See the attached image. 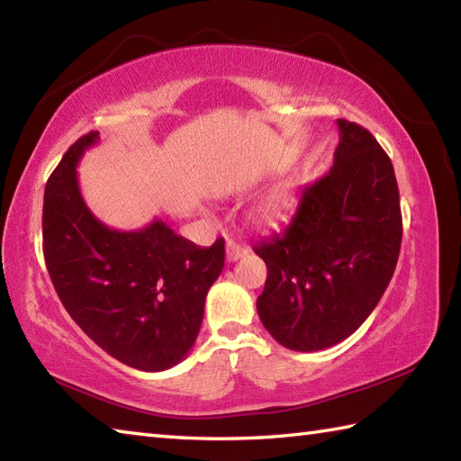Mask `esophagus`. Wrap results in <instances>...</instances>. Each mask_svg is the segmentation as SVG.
Here are the masks:
<instances>
[{
  "mask_svg": "<svg viewBox=\"0 0 461 461\" xmlns=\"http://www.w3.org/2000/svg\"><path fill=\"white\" fill-rule=\"evenodd\" d=\"M248 254V248L238 244L236 240H228V244H225V258H228V262H238L241 256Z\"/></svg>",
  "mask_w": 461,
  "mask_h": 461,
  "instance_id": "34e87169",
  "label": "esophagus"
}]
</instances>
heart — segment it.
<instances>
[{"instance_id": "1", "label": "heart", "mask_w": 461, "mask_h": 461, "mask_svg": "<svg viewBox=\"0 0 461 461\" xmlns=\"http://www.w3.org/2000/svg\"><path fill=\"white\" fill-rule=\"evenodd\" d=\"M288 212H290V199L286 195H280L258 209L256 221L258 225H262V228H278L282 221H286Z\"/></svg>"}]
</instances>
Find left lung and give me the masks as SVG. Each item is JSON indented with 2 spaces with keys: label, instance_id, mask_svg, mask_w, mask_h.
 I'll return each instance as SVG.
<instances>
[{
  "label": "left lung",
  "instance_id": "8db88e82",
  "mask_svg": "<svg viewBox=\"0 0 461 461\" xmlns=\"http://www.w3.org/2000/svg\"><path fill=\"white\" fill-rule=\"evenodd\" d=\"M330 171L303 189L284 233L259 241L267 278L258 314L282 347L339 345L379 304L401 249L395 171L369 131L337 121Z\"/></svg>",
  "mask_w": 461,
  "mask_h": 461
}]
</instances>
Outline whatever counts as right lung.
<instances>
[{"label":"right lung","mask_w":461,"mask_h":461,"mask_svg":"<svg viewBox=\"0 0 461 461\" xmlns=\"http://www.w3.org/2000/svg\"><path fill=\"white\" fill-rule=\"evenodd\" d=\"M98 143H74L44 191L41 236L50 278L72 321L132 369H171L194 347L205 296L223 270V240L199 248L163 220L143 230L104 225L80 194L77 167Z\"/></svg>","instance_id":"obj_1"}]
</instances>
